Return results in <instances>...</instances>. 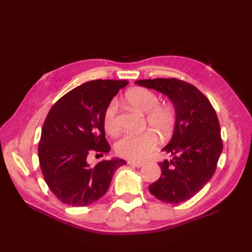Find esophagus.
<instances>
[{
    "instance_id": "obj_1",
    "label": "esophagus",
    "mask_w": 252,
    "mask_h": 252,
    "mask_svg": "<svg viewBox=\"0 0 252 252\" xmlns=\"http://www.w3.org/2000/svg\"><path fill=\"white\" fill-rule=\"evenodd\" d=\"M128 164H130V165H132V166L138 167V168H140V167H142V166L144 165V163H142V162H133V161H129Z\"/></svg>"
}]
</instances>
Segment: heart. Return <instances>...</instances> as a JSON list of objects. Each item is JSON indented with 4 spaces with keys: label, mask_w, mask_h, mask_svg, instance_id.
<instances>
[{
    "label": "heart",
    "mask_w": 252,
    "mask_h": 252,
    "mask_svg": "<svg viewBox=\"0 0 252 252\" xmlns=\"http://www.w3.org/2000/svg\"><path fill=\"white\" fill-rule=\"evenodd\" d=\"M126 100L134 109L146 114V122L149 128L159 135H168L171 131L174 112L167 105L158 104V95L146 88H136L129 91ZM103 123L105 130L109 134L117 133L119 130L118 122V103L111 101L104 111ZM157 135L152 131L142 133H124L116 143L117 154L132 161H142L146 158L152 150L158 146Z\"/></svg>",
    "instance_id": "obj_1"
}]
</instances>
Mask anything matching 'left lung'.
<instances>
[{
	"mask_svg": "<svg viewBox=\"0 0 252 252\" xmlns=\"http://www.w3.org/2000/svg\"><path fill=\"white\" fill-rule=\"evenodd\" d=\"M135 84L168 96L175 111L172 136L162 149L173 158L158 163L162 174L149 191L165 203L185 202L207 184L217 169L223 142L216 110L199 89L184 81L154 79Z\"/></svg>",
	"mask_w": 252,
	"mask_h": 252,
	"instance_id": "1",
	"label": "left lung"
}]
</instances>
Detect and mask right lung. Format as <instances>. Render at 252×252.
<instances>
[{
	"instance_id": "obj_1",
	"label": "right lung",
	"mask_w": 252,
	"mask_h": 252,
	"mask_svg": "<svg viewBox=\"0 0 252 252\" xmlns=\"http://www.w3.org/2000/svg\"><path fill=\"white\" fill-rule=\"evenodd\" d=\"M126 80H95L82 84L52 106L44 122L39 161L51 192L69 206H87L107 192L113 173L126 164L114 158L95 166L87 163L94 152L108 154L104 111Z\"/></svg>"
}]
</instances>
